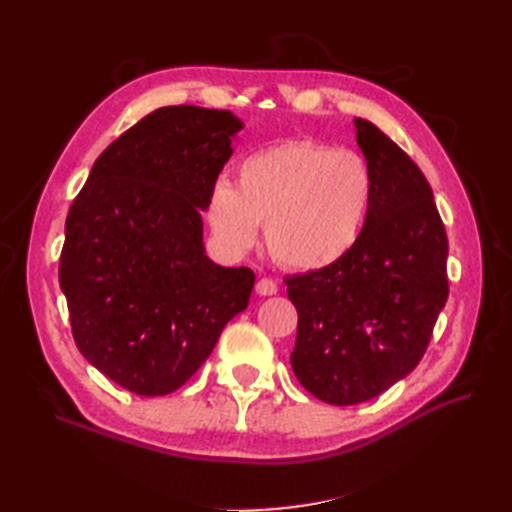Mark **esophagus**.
<instances>
[{
    "label": "esophagus",
    "instance_id": "obj_1",
    "mask_svg": "<svg viewBox=\"0 0 512 512\" xmlns=\"http://www.w3.org/2000/svg\"><path fill=\"white\" fill-rule=\"evenodd\" d=\"M255 290H257V295L270 297V295H277V292H279V286H277V281H273L270 277H262V279L257 281Z\"/></svg>",
    "mask_w": 512,
    "mask_h": 512
}]
</instances>
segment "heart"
I'll return each instance as SVG.
<instances>
[{
  "mask_svg": "<svg viewBox=\"0 0 512 512\" xmlns=\"http://www.w3.org/2000/svg\"><path fill=\"white\" fill-rule=\"evenodd\" d=\"M372 195V169L356 151L292 138L239 160L237 187L215 182L206 217L228 250H248L266 224L281 266L321 270L361 239Z\"/></svg>",
  "mask_w": 512,
  "mask_h": 512,
  "instance_id": "b5f03b06",
  "label": "heart"
}]
</instances>
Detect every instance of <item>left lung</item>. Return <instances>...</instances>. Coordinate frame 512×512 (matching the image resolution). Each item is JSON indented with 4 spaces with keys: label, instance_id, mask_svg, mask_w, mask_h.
Wrapping results in <instances>:
<instances>
[{
    "label": "left lung",
    "instance_id": "left-lung-1",
    "mask_svg": "<svg viewBox=\"0 0 512 512\" xmlns=\"http://www.w3.org/2000/svg\"><path fill=\"white\" fill-rule=\"evenodd\" d=\"M354 125L374 178L363 235L341 262L286 277L299 314L292 372L341 407L413 372L449 297L447 231L427 178L374 123Z\"/></svg>",
    "mask_w": 512,
    "mask_h": 512
}]
</instances>
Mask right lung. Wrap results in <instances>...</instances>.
Segmentation results:
<instances>
[{"instance_id":"obj_1","label":"right lung","mask_w":512,"mask_h":512,"mask_svg":"<svg viewBox=\"0 0 512 512\" xmlns=\"http://www.w3.org/2000/svg\"><path fill=\"white\" fill-rule=\"evenodd\" d=\"M239 129L226 110L160 107L96 158L68 211L59 284L74 343L138 396L187 383L248 306L255 273L206 257L200 215Z\"/></svg>"}]
</instances>
